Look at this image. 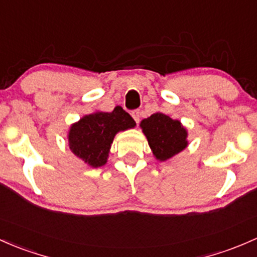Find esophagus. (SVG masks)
<instances>
[{
  "instance_id": "esophagus-1",
  "label": "esophagus",
  "mask_w": 257,
  "mask_h": 257,
  "mask_svg": "<svg viewBox=\"0 0 257 257\" xmlns=\"http://www.w3.org/2000/svg\"><path fill=\"white\" fill-rule=\"evenodd\" d=\"M140 110H134V111L131 112V115H132V117H134V120L136 121V123H139L140 122Z\"/></svg>"
}]
</instances>
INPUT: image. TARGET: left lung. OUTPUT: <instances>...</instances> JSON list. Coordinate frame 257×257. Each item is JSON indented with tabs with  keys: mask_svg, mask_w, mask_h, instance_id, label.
<instances>
[{
	"mask_svg": "<svg viewBox=\"0 0 257 257\" xmlns=\"http://www.w3.org/2000/svg\"><path fill=\"white\" fill-rule=\"evenodd\" d=\"M151 150L159 161H167L187 146L186 130L180 121L157 112L141 122Z\"/></svg>",
	"mask_w": 257,
	"mask_h": 257,
	"instance_id": "left-lung-1",
	"label": "left lung"
}]
</instances>
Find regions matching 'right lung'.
<instances>
[{"mask_svg": "<svg viewBox=\"0 0 257 257\" xmlns=\"http://www.w3.org/2000/svg\"><path fill=\"white\" fill-rule=\"evenodd\" d=\"M136 122L121 106L111 112L98 111L85 115L71 126L68 134L71 151L93 168L106 163L107 154L118 131L135 127Z\"/></svg>", "mask_w": 257, "mask_h": 257, "instance_id": "right-lung-1", "label": "right lung"}]
</instances>
